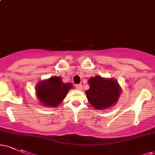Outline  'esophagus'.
Returning a JSON list of instances; mask_svg holds the SVG:
<instances>
[{"instance_id": "34e87169", "label": "esophagus", "mask_w": 155, "mask_h": 155, "mask_svg": "<svg viewBox=\"0 0 155 155\" xmlns=\"http://www.w3.org/2000/svg\"><path fill=\"white\" fill-rule=\"evenodd\" d=\"M76 88L77 89V90H81V89H82V84H76Z\"/></svg>"}]
</instances>
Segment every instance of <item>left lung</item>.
Listing matches in <instances>:
<instances>
[{
	"instance_id": "obj_1",
	"label": "left lung",
	"mask_w": 155,
	"mask_h": 155,
	"mask_svg": "<svg viewBox=\"0 0 155 155\" xmlns=\"http://www.w3.org/2000/svg\"><path fill=\"white\" fill-rule=\"evenodd\" d=\"M88 84L90 89L85 93L89 103L96 109H106L117 104L121 88L116 80L96 76L90 78Z\"/></svg>"
}]
</instances>
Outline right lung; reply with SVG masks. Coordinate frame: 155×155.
Instances as JSON below:
<instances>
[{
	"mask_svg": "<svg viewBox=\"0 0 155 155\" xmlns=\"http://www.w3.org/2000/svg\"><path fill=\"white\" fill-rule=\"evenodd\" d=\"M73 88L71 83H63L59 76H51L37 84L36 95L41 104L48 107H57Z\"/></svg>",
	"mask_w": 155,
	"mask_h": 155,
	"instance_id": "right-lung-1",
	"label": "right lung"
}]
</instances>
